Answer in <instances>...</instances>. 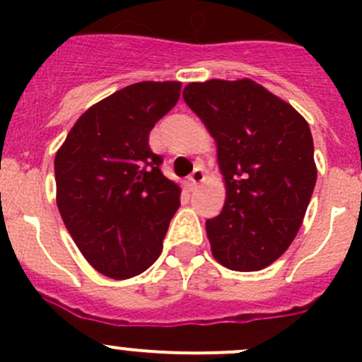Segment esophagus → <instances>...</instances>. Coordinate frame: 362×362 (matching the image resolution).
<instances>
[{
	"label": "esophagus",
	"instance_id": "34e87169",
	"mask_svg": "<svg viewBox=\"0 0 362 362\" xmlns=\"http://www.w3.org/2000/svg\"><path fill=\"white\" fill-rule=\"evenodd\" d=\"M204 180V171H203V166H198L194 168V171H192L191 175H189V180H187V185L189 189H194L198 187L199 184Z\"/></svg>",
	"mask_w": 362,
	"mask_h": 362
}]
</instances>
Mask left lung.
Segmentation results:
<instances>
[{
  "mask_svg": "<svg viewBox=\"0 0 362 362\" xmlns=\"http://www.w3.org/2000/svg\"><path fill=\"white\" fill-rule=\"evenodd\" d=\"M182 96L214 136L226 180L224 208L206 221L211 254L235 272L266 268L293 243L315 187L308 124L249 78L189 83Z\"/></svg>",
  "mask_w": 362,
  "mask_h": 362,
  "instance_id": "1",
  "label": "left lung"
}]
</instances>
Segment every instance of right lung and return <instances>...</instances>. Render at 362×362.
Returning a JSON list of instances; mask_svg holds the SVG:
<instances>
[{
    "label": "right lung",
    "mask_w": 362,
    "mask_h": 362,
    "mask_svg": "<svg viewBox=\"0 0 362 362\" xmlns=\"http://www.w3.org/2000/svg\"><path fill=\"white\" fill-rule=\"evenodd\" d=\"M180 82H140L90 107L54 160L57 206L83 257L115 280L151 268L180 189L160 171L148 133L180 98Z\"/></svg>",
    "instance_id": "add662e5"
}]
</instances>
